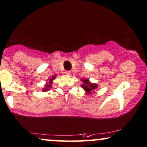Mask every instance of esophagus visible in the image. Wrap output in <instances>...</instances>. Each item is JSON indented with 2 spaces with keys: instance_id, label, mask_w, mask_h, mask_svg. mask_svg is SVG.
<instances>
[{
  "instance_id": "esophagus-1",
  "label": "esophagus",
  "mask_w": 147,
  "mask_h": 147,
  "mask_svg": "<svg viewBox=\"0 0 147 147\" xmlns=\"http://www.w3.org/2000/svg\"><path fill=\"white\" fill-rule=\"evenodd\" d=\"M71 73V71H65V74H66L67 75H70Z\"/></svg>"
}]
</instances>
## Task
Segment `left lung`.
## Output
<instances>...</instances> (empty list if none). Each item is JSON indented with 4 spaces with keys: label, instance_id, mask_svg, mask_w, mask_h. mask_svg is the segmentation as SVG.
Here are the masks:
<instances>
[{
    "label": "left lung",
    "instance_id": "8db88e82",
    "mask_svg": "<svg viewBox=\"0 0 147 147\" xmlns=\"http://www.w3.org/2000/svg\"><path fill=\"white\" fill-rule=\"evenodd\" d=\"M83 82H84V84H82V88L87 92L88 93H91L92 90L97 88V85L95 84H92V83H90L88 82L87 79H84L82 80Z\"/></svg>",
    "mask_w": 147,
    "mask_h": 147
}]
</instances>
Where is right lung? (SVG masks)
Segmentation results:
<instances>
[{"label": "right lung", "instance_id": "add662e5", "mask_svg": "<svg viewBox=\"0 0 147 147\" xmlns=\"http://www.w3.org/2000/svg\"><path fill=\"white\" fill-rule=\"evenodd\" d=\"M54 78H55V76H54L52 77V78L50 80V81H49V82H48V84H46V87H45V88H43V91H47V90H49V88H51V86H52L51 84H52V81L54 79Z\"/></svg>", "mask_w": 147, "mask_h": 147}]
</instances>
